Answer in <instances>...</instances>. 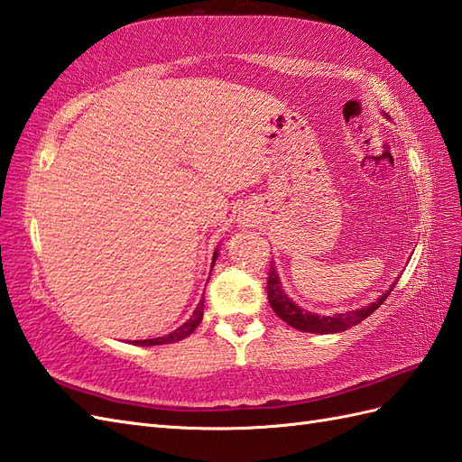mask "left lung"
Masks as SVG:
<instances>
[{"label": "left lung", "instance_id": "8db88e82", "mask_svg": "<svg viewBox=\"0 0 462 462\" xmlns=\"http://www.w3.org/2000/svg\"><path fill=\"white\" fill-rule=\"evenodd\" d=\"M271 263H273V262H271ZM271 263H269V277H267V299H269L271 309H273V312L281 318L282 322H287L291 328L299 329V332H310V334H339V332H346V329L363 322L366 316H371L378 309V306H381L386 300L390 291L396 287V282H394V285L390 287V291H386L381 299H376L369 306H365V309L346 312V314L318 316V314L302 310L300 306H297L287 297L285 291H282V287H281L277 271Z\"/></svg>", "mask_w": 462, "mask_h": 462}]
</instances>
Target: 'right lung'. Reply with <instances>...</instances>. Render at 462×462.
I'll return each mask as SVG.
<instances>
[{"mask_svg": "<svg viewBox=\"0 0 462 462\" xmlns=\"http://www.w3.org/2000/svg\"><path fill=\"white\" fill-rule=\"evenodd\" d=\"M217 255H218L217 252H215V255H212V265H215ZM203 310H205V297L199 300L193 316L189 318V320L183 326L173 329L171 334L163 336V337H156V339H140V341H134V344L136 346H163V344H175V341H181V339H185L187 336H191L195 332V328L200 324V320H203Z\"/></svg>", "mask_w": 462, "mask_h": 462, "instance_id": "right-lung-1", "label": "right lung"}]
</instances>
